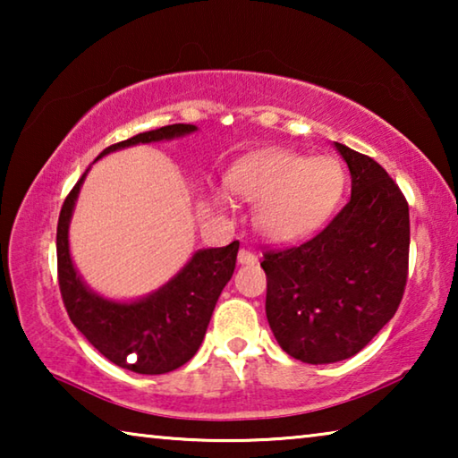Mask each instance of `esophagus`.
I'll list each match as a JSON object with an SVG mask.
<instances>
[{"label": "esophagus", "instance_id": "esophagus-1", "mask_svg": "<svg viewBox=\"0 0 458 458\" xmlns=\"http://www.w3.org/2000/svg\"><path fill=\"white\" fill-rule=\"evenodd\" d=\"M238 262L240 265H257L259 262V257L250 250H246V248H240L238 252Z\"/></svg>", "mask_w": 458, "mask_h": 458}]
</instances>
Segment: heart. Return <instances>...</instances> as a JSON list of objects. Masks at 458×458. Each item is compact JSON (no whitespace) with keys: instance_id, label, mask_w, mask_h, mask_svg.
Masks as SVG:
<instances>
[{"instance_id":"1","label":"heart","mask_w":458,"mask_h":458,"mask_svg":"<svg viewBox=\"0 0 458 458\" xmlns=\"http://www.w3.org/2000/svg\"><path fill=\"white\" fill-rule=\"evenodd\" d=\"M230 190L257 201L254 224L273 242L305 238L329 218L345 185V174L335 157H309L286 149L254 153L230 169ZM214 201L232 208L228 190H216Z\"/></svg>"}]
</instances>
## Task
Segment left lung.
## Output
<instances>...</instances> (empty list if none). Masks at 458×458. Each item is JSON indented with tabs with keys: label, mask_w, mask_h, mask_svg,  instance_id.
<instances>
[{
	"label": "left lung",
	"mask_w": 458,
	"mask_h": 458,
	"mask_svg": "<svg viewBox=\"0 0 458 458\" xmlns=\"http://www.w3.org/2000/svg\"><path fill=\"white\" fill-rule=\"evenodd\" d=\"M335 149L350 167V201L315 238L260 262L278 345L313 366L361 352L396 313L408 275L406 198L368 155Z\"/></svg>",
	"instance_id": "1"
}]
</instances>
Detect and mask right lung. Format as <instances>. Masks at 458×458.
<instances>
[{"instance_id": "obj_1", "label": "right lung", "mask_w": 458, "mask_h": 458, "mask_svg": "<svg viewBox=\"0 0 458 458\" xmlns=\"http://www.w3.org/2000/svg\"><path fill=\"white\" fill-rule=\"evenodd\" d=\"M196 131V125L183 123L145 131L106 147L97 159L125 147L172 141ZM89 169L68 193L58 218L56 252L62 301L74 327L114 366L147 376L167 374L182 368L199 350L220 293L234 273L240 242L234 240L222 248L196 250L180 273L141 299H106L82 281L68 242L72 212Z\"/></svg>"}]
</instances>
